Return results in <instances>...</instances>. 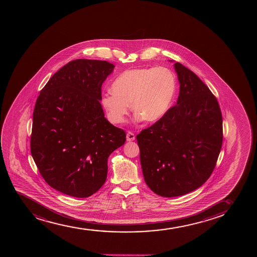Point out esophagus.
I'll list each match as a JSON object with an SVG mask.
<instances>
[{
	"label": "esophagus",
	"instance_id": "34e87169",
	"mask_svg": "<svg viewBox=\"0 0 257 257\" xmlns=\"http://www.w3.org/2000/svg\"><path fill=\"white\" fill-rule=\"evenodd\" d=\"M136 139V136H135V134L133 132H131V131H128L127 133V142H133Z\"/></svg>",
	"mask_w": 257,
	"mask_h": 257
}]
</instances>
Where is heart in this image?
I'll return each instance as SVG.
<instances>
[{"label": "heart", "instance_id": "1", "mask_svg": "<svg viewBox=\"0 0 257 257\" xmlns=\"http://www.w3.org/2000/svg\"><path fill=\"white\" fill-rule=\"evenodd\" d=\"M112 92L102 97V105L110 121L122 123L128 104L138 120L154 122L167 113L176 94L177 79L165 67L136 68L124 71L113 81Z\"/></svg>", "mask_w": 257, "mask_h": 257}]
</instances>
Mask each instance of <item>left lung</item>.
I'll return each mask as SVG.
<instances>
[{
    "instance_id": "obj_1",
    "label": "left lung",
    "mask_w": 257,
    "mask_h": 257,
    "mask_svg": "<svg viewBox=\"0 0 257 257\" xmlns=\"http://www.w3.org/2000/svg\"><path fill=\"white\" fill-rule=\"evenodd\" d=\"M180 93L177 104L136 136L145 182L157 195H186L206 183L223 142L221 110L202 80L175 63Z\"/></svg>"
}]
</instances>
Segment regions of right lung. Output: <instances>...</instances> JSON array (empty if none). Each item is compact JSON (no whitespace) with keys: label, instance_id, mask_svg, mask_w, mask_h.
Wrapping results in <instances>:
<instances>
[{"label":"right lung","instance_id":"obj_1","mask_svg":"<svg viewBox=\"0 0 257 257\" xmlns=\"http://www.w3.org/2000/svg\"><path fill=\"white\" fill-rule=\"evenodd\" d=\"M115 66L71 61L50 78L36 101L31 153L45 182L73 197H89L106 181L107 160L126 142L104 117L101 86Z\"/></svg>","mask_w":257,"mask_h":257}]
</instances>
